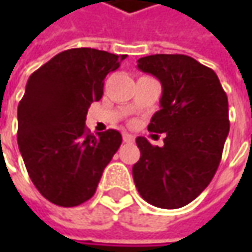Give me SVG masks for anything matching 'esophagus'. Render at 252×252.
<instances>
[{"instance_id": "1", "label": "esophagus", "mask_w": 252, "mask_h": 252, "mask_svg": "<svg viewBox=\"0 0 252 252\" xmlns=\"http://www.w3.org/2000/svg\"><path fill=\"white\" fill-rule=\"evenodd\" d=\"M123 140H124V143H132L134 141V137L131 134H124L123 135Z\"/></svg>"}]
</instances>
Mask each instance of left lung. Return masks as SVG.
<instances>
[{"mask_svg": "<svg viewBox=\"0 0 252 252\" xmlns=\"http://www.w3.org/2000/svg\"><path fill=\"white\" fill-rule=\"evenodd\" d=\"M137 67L162 83L160 111L149 124L166 132L163 146L137 137L134 184L152 206L179 209L197 198L216 174L229 134L227 96L216 73L181 54L143 57Z\"/></svg>", "mask_w": 252, "mask_h": 252, "instance_id": "obj_1", "label": "left lung"}]
</instances>
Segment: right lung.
<instances>
[{"instance_id": "obj_1", "label": "right lung", "mask_w": 252, "mask_h": 252, "mask_svg": "<svg viewBox=\"0 0 252 252\" xmlns=\"http://www.w3.org/2000/svg\"><path fill=\"white\" fill-rule=\"evenodd\" d=\"M124 58L74 48L29 77L17 109V143L32 182L57 206L74 207L90 200L123 143L117 129L90 134L86 115L90 103L102 97L105 77Z\"/></svg>"}]
</instances>
